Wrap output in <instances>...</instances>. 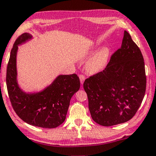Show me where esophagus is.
I'll return each instance as SVG.
<instances>
[{
    "mask_svg": "<svg viewBox=\"0 0 156 156\" xmlns=\"http://www.w3.org/2000/svg\"><path fill=\"white\" fill-rule=\"evenodd\" d=\"M79 78H80V83L83 85V82L85 80V76H83V75H80Z\"/></svg>",
    "mask_w": 156,
    "mask_h": 156,
    "instance_id": "1",
    "label": "esophagus"
}]
</instances>
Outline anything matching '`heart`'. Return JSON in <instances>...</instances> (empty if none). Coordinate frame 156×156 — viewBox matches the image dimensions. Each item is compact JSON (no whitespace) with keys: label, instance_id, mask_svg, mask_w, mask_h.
<instances>
[{"label":"heart","instance_id":"obj_1","mask_svg":"<svg viewBox=\"0 0 156 156\" xmlns=\"http://www.w3.org/2000/svg\"><path fill=\"white\" fill-rule=\"evenodd\" d=\"M110 53L111 51L108 47L100 48L87 63L86 68L88 71L90 73H95L103 70L108 61Z\"/></svg>","mask_w":156,"mask_h":156}]
</instances>
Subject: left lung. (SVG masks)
<instances>
[{"label": "left lung", "mask_w": 156, "mask_h": 156, "mask_svg": "<svg viewBox=\"0 0 156 156\" xmlns=\"http://www.w3.org/2000/svg\"><path fill=\"white\" fill-rule=\"evenodd\" d=\"M146 88L143 55L126 30L121 47L113 54L106 68L83 83L91 117L103 126L131 119L142 103Z\"/></svg>", "instance_id": "obj_1"}]
</instances>
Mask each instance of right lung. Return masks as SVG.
Returning a JSON list of instances; mask_svg holds the SVG:
<instances>
[{"label":"right lung","mask_w":156,"mask_h":156,"mask_svg":"<svg viewBox=\"0 0 156 156\" xmlns=\"http://www.w3.org/2000/svg\"><path fill=\"white\" fill-rule=\"evenodd\" d=\"M33 38L25 33L18 37L10 52L6 73V85L12 106L26 123L44 128H54L65 121L73 95L80 88L76 74L59 75L49 86L38 92H25L18 83V45Z\"/></svg>","instance_id":"right-lung-1"}]
</instances>
